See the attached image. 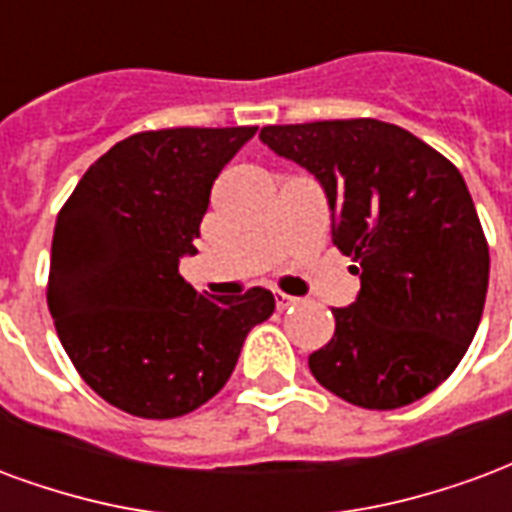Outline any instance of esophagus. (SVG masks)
<instances>
[{
	"label": "esophagus",
	"instance_id": "34e87169",
	"mask_svg": "<svg viewBox=\"0 0 512 512\" xmlns=\"http://www.w3.org/2000/svg\"><path fill=\"white\" fill-rule=\"evenodd\" d=\"M272 297H275V305H278L281 311H286V308H292V305H297V297H292V294L272 292Z\"/></svg>",
	"mask_w": 512,
	"mask_h": 512
}]
</instances>
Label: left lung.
Listing matches in <instances>:
<instances>
[{
	"instance_id": "1",
	"label": "left lung",
	"mask_w": 512,
	"mask_h": 512,
	"mask_svg": "<svg viewBox=\"0 0 512 512\" xmlns=\"http://www.w3.org/2000/svg\"><path fill=\"white\" fill-rule=\"evenodd\" d=\"M259 138L322 182L360 297L308 357L316 382L363 409L423 398L469 349L488 292V242L453 163L379 119L267 125Z\"/></svg>"
}]
</instances>
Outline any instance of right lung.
<instances>
[{"instance_id": "obj_1", "label": "right lung", "mask_w": 512, "mask_h": 512, "mask_svg": "<svg viewBox=\"0 0 512 512\" xmlns=\"http://www.w3.org/2000/svg\"><path fill=\"white\" fill-rule=\"evenodd\" d=\"M256 128H163L100 155L62 204L46 300L70 363L95 393L144 420L207 404L245 335L275 311L267 289L204 297L179 259L212 182Z\"/></svg>"}]
</instances>
